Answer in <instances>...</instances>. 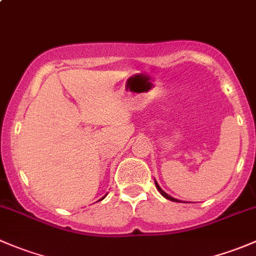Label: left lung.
I'll return each instance as SVG.
<instances>
[{
  "label": "left lung",
  "mask_w": 256,
  "mask_h": 256,
  "mask_svg": "<svg viewBox=\"0 0 256 256\" xmlns=\"http://www.w3.org/2000/svg\"><path fill=\"white\" fill-rule=\"evenodd\" d=\"M154 183H156V187H157V190H160V193H161V194L164 196V198H167V200H174V202H178V200H174V197H171V196H168V194H167L166 192H164V190H161V187H160V186H158V183H157L156 180H154Z\"/></svg>",
  "instance_id": "1"
}]
</instances>
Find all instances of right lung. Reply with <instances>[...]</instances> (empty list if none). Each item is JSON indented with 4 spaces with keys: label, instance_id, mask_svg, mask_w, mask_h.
<instances>
[{
    "label": "right lung",
    "instance_id": "add662e5",
    "mask_svg": "<svg viewBox=\"0 0 256 256\" xmlns=\"http://www.w3.org/2000/svg\"><path fill=\"white\" fill-rule=\"evenodd\" d=\"M102 198H104V197H102Z\"/></svg>",
    "mask_w": 256,
    "mask_h": 256
}]
</instances>
